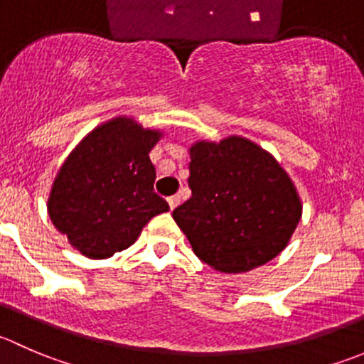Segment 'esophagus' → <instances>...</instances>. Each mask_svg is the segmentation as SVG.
Wrapping results in <instances>:
<instances>
[{
    "label": "esophagus",
    "mask_w": 364,
    "mask_h": 364,
    "mask_svg": "<svg viewBox=\"0 0 364 364\" xmlns=\"http://www.w3.org/2000/svg\"><path fill=\"white\" fill-rule=\"evenodd\" d=\"M167 200H168V206H171V210H174V208H178L179 203H181V197L172 196V197H168Z\"/></svg>",
    "instance_id": "34e87169"
}]
</instances>
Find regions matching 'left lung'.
Here are the masks:
<instances>
[{
    "instance_id": "1",
    "label": "left lung",
    "mask_w": 364,
    "mask_h": 364,
    "mask_svg": "<svg viewBox=\"0 0 364 364\" xmlns=\"http://www.w3.org/2000/svg\"><path fill=\"white\" fill-rule=\"evenodd\" d=\"M192 197L172 211L193 252L224 274H242L277 256L302 217L290 176L243 136L190 147Z\"/></svg>"
}]
</instances>
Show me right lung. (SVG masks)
Instances as JSON below:
<instances>
[{
    "label": "right lung",
    "instance_id": "add662e5",
    "mask_svg": "<svg viewBox=\"0 0 364 364\" xmlns=\"http://www.w3.org/2000/svg\"><path fill=\"white\" fill-rule=\"evenodd\" d=\"M161 132L115 117L88 133L67 156L48 199L53 225L83 256L105 259L128 249L156 215L168 211L153 190L149 153Z\"/></svg>",
    "mask_w": 364,
    "mask_h": 364
}]
</instances>
